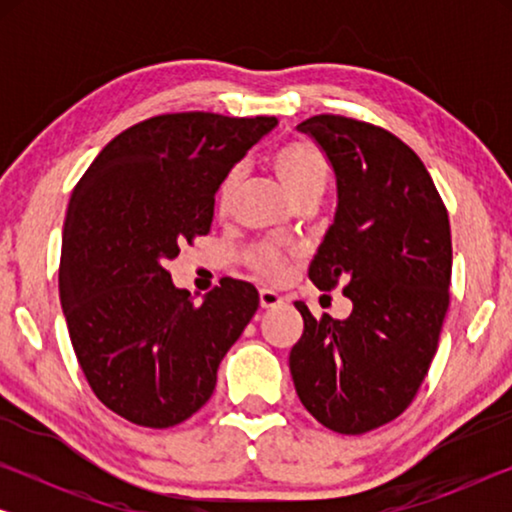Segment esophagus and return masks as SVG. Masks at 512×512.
I'll return each mask as SVG.
<instances>
[{
  "mask_svg": "<svg viewBox=\"0 0 512 512\" xmlns=\"http://www.w3.org/2000/svg\"><path fill=\"white\" fill-rule=\"evenodd\" d=\"M282 303H284V298L279 296L277 291L261 289V307H265V310H270V307H277V305H282Z\"/></svg>",
  "mask_w": 512,
  "mask_h": 512,
  "instance_id": "1",
  "label": "esophagus"
}]
</instances>
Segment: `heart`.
Returning a JSON list of instances; mask_svg holds the SVG:
<instances>
[{
	"instance_id": "1",
	"label": "heart",
	"mask_w": 512,
	"mask_h": 512,
	"mask_svg": "<svg viewBox=\"0 0 512 512\" xmlns=\"http://www.w3.org/2000/svg\"><path fill=\"white\" fill-rule=\"evenodd\" d=\"M272 167H275L279 181L289 191L293 200L312 188H324L328 177V163L321 149L310 139H291L284 146H279L272 156ZM240 172L233 170L223 177L219 191H216V207L219 212H228L230 202H233ZM249 263L254 265L263 275L275 277L284 270V254L272 244H258L249 251Z\"/></svg>"
}]
</instances>
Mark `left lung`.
<instances>
[{"instance_id": "obj_1", "label": "left lung", "mask_w": 512, "mask_h": 512, "mask_svg": "<svg viewBox=\"0 0 512 512\" xmlns=\"http://www.w3.org/2000/svg\"><path fill=\"white\" fill-rule=\"evenodd\" d=\"M326 153L338 207L307 275L345 284L347 319H314L289 354L300 403L326 429L359 436L408 408L436 356L450 305L447 209L415 151L391 132L321 114L298 125Z\"/></svg>"}]
</instances>
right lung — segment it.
Returning a JSON list of instances; mask_svg holds the SVG:
<instances>
[{
	"label": "right lung",
	"instance_id": "1",
	"mask_svg": "<svg viewBox=\"0 0 512 512\" xmlns=\"http://www.w3.org/2000/svg\"><path fill=\"white\" fill-rule=\"evenodd\" d=\"M275 125V116H153L111 139L74 188L62 312L90 389L132 424L167 429L198 412L258 310L254 284L240 279L193 305L165 265L209 233L223 177Z\"/></svg>",
	"mask_w": 512,
	"mask_h": 512
}]
</instances>
